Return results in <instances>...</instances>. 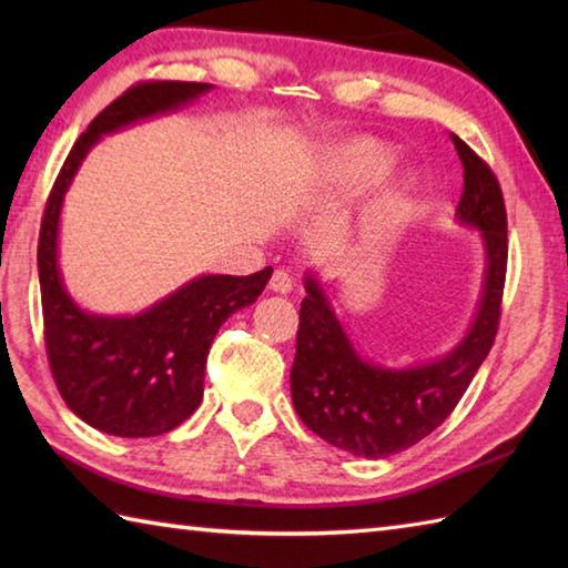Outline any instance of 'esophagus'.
Here are the masks:
<instances>
[{"instance_id": "34e87169", "label": "esophagus", "mask_w": 568, "mask_h": 568, "mask_svg": "<svg viewBox=\"0 0 568 568\" xmlns=\"http://www.w3.org/2000/svg\"><path fill=\"white\" fill-rule=\"evenodd\" d=\"M268 287L273 293H281V295H287L293 291V277L287 275L285 271H275L273 275H271V283H268Z\"/></svg>"}]
</instances>
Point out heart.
Wrapping results in <instances>:
<instances>
[{"label": "heart", "instance_id": "obj_1", "mask_svg": "<svg viewBox=\"0 0 568 568\" xmlns=\"http://www.w3.org/2000/svg\"><path fill=\"white\" fill-rule=\"evenodd\" d=\"M393 165V153L378 141H356L336 159V175L346 185H371L381 180Z\"/></svg>", "mask_w": 568, "mask_h": 568}]
</instances>
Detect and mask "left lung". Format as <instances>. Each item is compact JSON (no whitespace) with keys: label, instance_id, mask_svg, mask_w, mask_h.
I'll use <instances>...</instances> for the list:
<instances>
[{"label":"left lung","instance_id":"1","mask_svg":"<svg viewBox=\"0 0 568 568\" xmlns=\"http://www.w3.org/2000/svg\"><path fill=\"white\" fill-rule=\"evenodd\" d=\"M452 143L464 165L456 216L484 232L488 263L478 315L462 344L415 368L373 366L354 352L320 283L305 277L291 371L293 405L307 429L354 456L385 458L425 439L452 415L496 342L508 271V214L490 165L456 134Z\"/></svg>","mask_w":568,"mask_h":568}]
</instances>
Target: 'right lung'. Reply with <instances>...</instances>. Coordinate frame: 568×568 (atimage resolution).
Instances as JSON below:
<instances>
[{
	"label": "right lung",
	"instance_id": "obj_1",
	"mask_svg": "<svg viewBox=\"0 0 568 568\" xmlns=\"http://www.w3.org/2000/svg\"><path fill=\"white\" fill-rule=\"evenodd\" d=\"M207 82L143 80L92 119L60 168L39 234L43 339L65 405L90 427L114 437H159L185 422L204 393L214 334L236 310L256 303L273 268L251 275H202L136 317L82 312L58 273V216L65 190L102 134L178 110Z\"/></svg>",
	"mask_w": 568,
	"mask_h": 568
}]
</instances>
